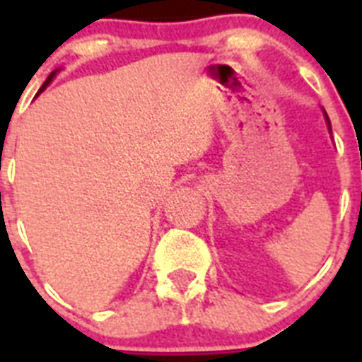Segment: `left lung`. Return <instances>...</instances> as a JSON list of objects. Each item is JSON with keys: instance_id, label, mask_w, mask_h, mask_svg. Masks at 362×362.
<instances>
[{"instance_id": "1", "label": "left lung", "mask_w": 362, "mask_h": 362, "mask_svg": "<svg viewBox=\"0 0 362 362\" xmlns=\"http://www.w3.org/2000/svg\"><path fill=\"white\" fill-rule=\"evenodd\" d=\"M322 114H325L326 127H328V130H330V134H332V124H330V117H328V114H326V112H325V108H322Z\"/></svg>"}]
</instances>
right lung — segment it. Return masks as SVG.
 I'll list each match as a JSON object with an SVG mask.
<instances>
[{"mask_svg":"<svg viewBox=\"0 0 362 362\" xmlns=\"http://www.w3.org/2000/svg\"><path fill=\"white\" fill-rule=\"evenodd\" d=\"M59 70H62V69H56V70H54V72H52V74H50L49 78H47V81H45V83H43V85H41V88H40V92H37V95H40V94H41V92H43V90H45V88H47V86H49V85H50V83H52V79H54V78H56V74H57V72H59Z\"/></svg>","mask_w":362,"mask_h":362,"instance_id":"right-lung-1","label":"right lung"}]
</instances>
